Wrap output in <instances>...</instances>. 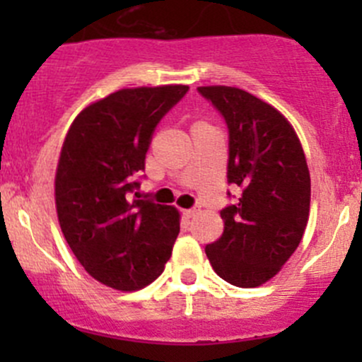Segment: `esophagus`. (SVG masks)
Listing matches in <instances>:
<instances>
[{
    "label": "esophagus",
    "instance_id": "obj_1",
    "mask_svg": "<svg viewBox=\"0 0 362 362\" xmlns=\"http://www.w3.org/2000/svg\"><path fill=\"white\" fill-rule=\"evenodd\" d=\"M198 208H189V210H184V215H185V217H189V218H191V217H194V215H198Z\"/></svg>",
    "mask_w": 362,
    "mask_h": 362
}]
</instances>
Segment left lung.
<instances>
[{"mask_svg":"<svg viewBox=\"0 0 362 362\" xmlns=\"http://www.w3.org/2000/svg\"><path fill=\"white\" fill-rule=\"evenodd\" d=\"M198 90L228 122V180L242 189L238 203L221 211L224 233L204 252L226 282L259 287L282 269L305 235L310 215L305 152L289 120L254 94L228 86Z\"/></svg>","mask_w":362,"mask_h":362,"instance_id":"8db88e82","label":"left lung"}]
</instances>
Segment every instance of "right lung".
Wrapping results in <instances>:
<instances>
[{
    "label": "right lung",
    "instance_id": "add662e5",
    "mask_svg": "<svg viewBox=\"0 0 362 362\" xmlns=\"http://www.w3.org/2000/svg\"><path fill=\"white\" fill-rule=\"evenodd\" d=\"M182 83L131 87L87 105L69 126L54 194L61 231L94 280L144 289L163 273L180 231L175 206L131 199L152 133L187 93Z\"/></svg>",
    "mask_w": 362,
    "mask_h": 362
}]
</instances>
